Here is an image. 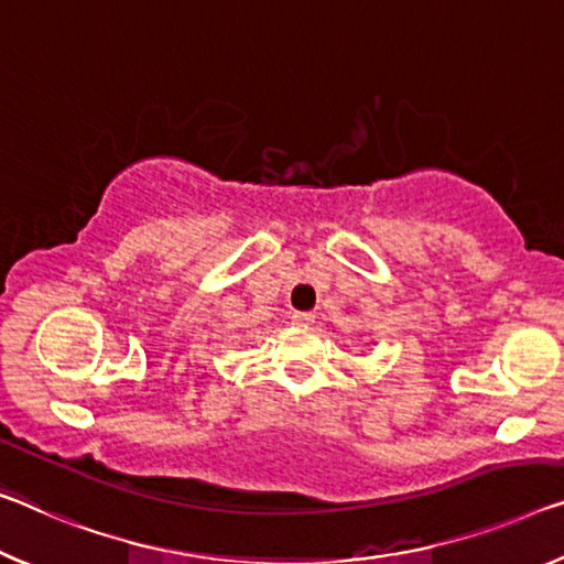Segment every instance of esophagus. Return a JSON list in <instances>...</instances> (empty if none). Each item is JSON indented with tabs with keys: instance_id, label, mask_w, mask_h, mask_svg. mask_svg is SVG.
Segmentation results:
<instances>
[{
	"instance_id": "esophagus-1",
	"label": "esophagus",
	"mask_w": 564,
	"mask_h": 564,
	"mask_svg": "<svg viewBox=\"0 0 564 564\" xmlns=\"http://www.w3.org/2000/svg\"><path fill=\"white\" fill-rule=\"evenodd\" d=\"M292 325H297V327H312V325H315V315H312V312H294V315H292Z\"/></svg>"
}]
</instances>
